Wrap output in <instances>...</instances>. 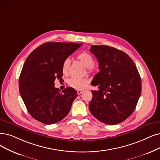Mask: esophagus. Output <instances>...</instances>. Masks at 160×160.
<instances>
[{
    "label": "esophagus",
    "instance_id": "34e87169",
    "mask_svg": "<svg viewBox=\"0 0 160 160\" xmlns=\"http://www.w3.org/2000/svg\"><path fill=\"white\" fill-rule=\"evenodd\" d=\"M82 91H83L82 90H78L77 91V92H78V94H81L82 92Z\"/></svg>",
    "mask_w": 160,
    "mask_h": 160
}]
</instances>
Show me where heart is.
Here are the masks:
<instances>
[{
    "mask_svg": "<svg viewBox=\"0 0 160 160\" xmlns=\"http://www.w3.org/2000/svg\"><path fill=\"white\" fill-rule=\"evenodd\" d=\"M77 59H78L82 65L87 68L88 72L89 73H92L95 68L94 67V60L92 56L87 52H81L77 56ZM71 61L69 58L66 59L63 61L62 66V72L64 75H68L69 71V66ZM88 82V80L87 78H72L68 80V85L75 89H82L83 88L85 85Z\"/></svg>",
    "mask_w": 160,
    "mask_h": 160,
    "instance_id": "b5f03b06",
    "label": "heart"
}]
</instances>
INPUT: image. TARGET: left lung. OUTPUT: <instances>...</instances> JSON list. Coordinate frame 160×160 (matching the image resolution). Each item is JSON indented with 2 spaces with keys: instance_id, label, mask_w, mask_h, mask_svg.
Returning <instances> with one entry per match:
<instances>
[{
  "instance_id": "left-lung-1",
  "label": "left lung",
  "mask_w": 160,
  "mask_h": 160,
  "mask_svg": "<svg viewBox=\"0 0 160 160\" xmlns=\"http://www.w3.org/2000/svg\"><path fill=\"white\" fill-rule=\"evenodd\" d=\"M98 62L89 110L92 116L107 125H116L128 118L135 110L141 93V79L135 63L126 53L116 48L92 45Z\"/></svg>"
}]
</instances>
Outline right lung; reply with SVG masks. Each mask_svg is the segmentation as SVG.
Segmentation results:
<instances>
[{
    "label": "right lung",
    "mask_w": 160,
    "mask_h": 160,
    "mask_svg": "<svg viewBox=\"0 0 160 160\" xmlns=\"http://www.w3.org/2000/svg\"><path fill=\"white\" fill-rule=\"evenodd\" d=\"M82 43L42 44L25 60L19 79V90L28 112L35 119L51 125L64 118L71 110L78 93L72 87L62 92L54 87L62 79V63Z\"/></svg>",
    "instance_id": "1"
}]
</instances>
